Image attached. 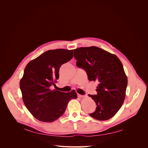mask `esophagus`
Here are the masks:
<instances>
[{
    "label": "esophagus",
    "instance_id": "1",
    "mask_svg": "<svg viewBox=\"0 0 148 148\" xmlns=\"http://www.w3.org/2000/svg\"><path fill=\"white\" fill-rule=\"evenodd\" d=\"M77 96H78V97H79V98L84 97V95H80V94H77Z\"/></svg>",
    "mask_w": 148,
    "mask_h": 148
}]
</instances>
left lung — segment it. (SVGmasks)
Wrapping results in <instances>:
<instances>
[{
	"instance_id": "8db88e82",
	"label": "left lung",
	"mask_w": 148,
	"mask_h": 148,
	"mask_svg": "<svg viewBox=\"0 0 148 148\" xmlns=\"http://www.w3.org/2000/svg\"><path fill=\"white\" fill-rule=\"evenodd\" d=\"M74 57L77 66L86 71L89 80L98 83L97 95H88L97 106L89 115L99 121L112 118L125 98L128 80L122 62L114 54L95 46L75 49Z\"/></svg>"
}]
</instances>
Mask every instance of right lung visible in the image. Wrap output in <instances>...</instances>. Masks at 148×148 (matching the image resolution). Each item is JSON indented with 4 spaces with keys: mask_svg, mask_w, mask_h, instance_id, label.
Listing matches in <instances>:
<instances>
[{
    "mask_svg": "<svg viewBox=\"0 0 148 148\" xmlns=\"http://www.w3.org/2000/svg\"><path fill=\"white\" fill-rule=\"evenodd\" d=\"M73 57V50L56 49L43 53L26 65L20 82L23 102L38 120L56 121L64 113L69 101L77 98L74 90L65 93L57 89L54 82L59 79L61 65Z\"/></svg>",
    "mask_w": 148,
    "mask_h": 148,
    "instance_id": "1",
    "label": "right lung"
}]
</instances>
